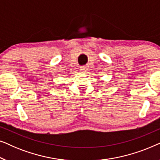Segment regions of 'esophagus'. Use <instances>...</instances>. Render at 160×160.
Masks as SVG:
<instances>
[{"mask_svg": "<svg viewBox=\"0 0 160 160\" xmlns=\"http://www.w3.org/2000/svg\"><path fill=\"white\" fill-rule=\"evenodd\" d=\"M80 71H82V72H83V73H84V72H86L87 71V69L86 67H81Z\"/></svg>", "mask_w": 160, "mask_h": 160, "instance_id": "1", "label": "esophagus"}]
</instances>
